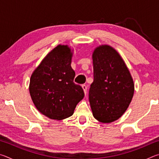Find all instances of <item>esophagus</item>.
Returning a JSON list of instances; mask_svg holds the SVG:
<instances>
[{
    "label": "esophagus",
    "mask_w": 159,
    "mask_h": 159,
    "mask_svg": "<svg viewBox=\"0 0 159 159\" xmlns=\"http://www.w3.org/2000/svg\"><path fill=\"white\" fill-rule=\"evenodd\" d=\"M82 88L83 89V91H84V93L86 95V93H87V86H86V85H82Z\"/></svg>",
    "instance_id": "obj_1"
}]
</instances>
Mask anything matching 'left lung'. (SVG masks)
<instances>
[{"label":"left lung","instance_id":"left-lung-1","mask_svg":"<svg viewBox=\"0 0 159 159\" xmlns=\"http://www.w3.org/2000/svg\"><path fill=\"white\" fill-rule=\"evenodd\" d=\"M94 81L89 101L94 118L109 123L124 114L133 99L134 81L121 56L109 45H101L93 52Z\"/></svg>","mask_w":159,"mask_h":159}]
</instances>
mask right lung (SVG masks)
Instances as JSON below:
<instances>
[{"mask_svg":"<svg viewBox=\"0 0 159 159\" xmlns=\"http://www.w3.org/2000/svg\"><path fill=\"white\" fill-rule=\"evenodd\" d=\"M73 51L69 45H58L31 76L29 89L32 101L38 111L50 119L60 120L71 116L84 98L83 88L74 83Z\"/></svg>","mask_w":159,"mask_h":159,"instance_id":"add662e5","label":"right lung"}]
</instances>
